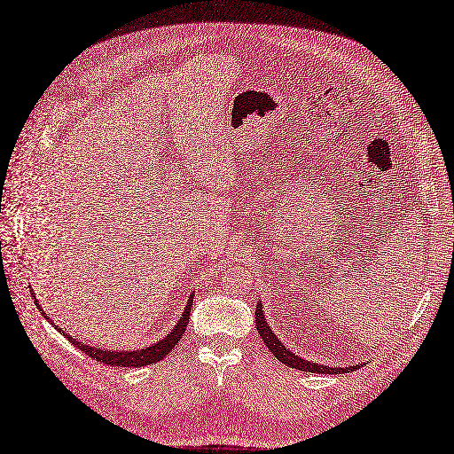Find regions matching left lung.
<instances>
[{"instance_id": "8db88e82", "label": "left lung", "mask_w": 454, "mask_h": 454, "mask_svg": "<svg viewBox=\"0 0 454 454\" xmlns=\"http://www.w3.org/2000/svg\"><path fill=\"white\" fill-rule=\"evenodd\" d=\"M255 328H257V333L261 334L264 346L270 349V353L278 358L279 363H284L289 368L311 372V373H349V372H355V370L363 366V363L355 364V366H323L319 363L306 361V358H302L301 355L293 353L289 348H286V343L281 341L276 336V333L272 331V326L269 325L267 317H264V309H262L261 301L257 302V308H255Z\"/></svg>"}]
</instances>
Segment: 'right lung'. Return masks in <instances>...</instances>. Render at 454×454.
Returning a JSON list of instances; mask_svg holds the SVG:
<instances>
[{
    "label": "right lung",
    "mask_w": 454,
    "mask_h": 454,
    "mask_svg": "<svg viewBox=\"0 0 454 454\" xmlns=\"http://www.w3.org/2000/svg\"><path fill=\"white\" fill-rule=\"evenodd\" d=\"M29 289H31V287H29ZM31 291H34V289H31ZM31 294H34V299H35V293H31ZM193 296H195V293H192L190 296H187V304H185V308H184V311H182V316H180V319L176 321V325H175L173 328H170V333H168L165 338H161L160 341L152 343V346H148V348H138V349H129V351L103 349V348H98V346H90V343H84V341H78L76 338L69 336L67 333L61 331V328H58L56 325H54V326L73 343L74 348H78L82 353H86L88 356H91L93 361L111 364V366H121V368L148 366V364H153V363H158V361H163V358H165L170 351H173V348L176 346V343L180 341V338L184 336L185 326H187V323H190V311H192V304H193ZM35 306H37V309H39V314H43L44 319H49V314H44V309L39 306V301H37V299H35ZM49 321H51V319H49ZM51 323H52V321H51Z\"/></svg>",
    "instance_id": "1"
}]
</instances>
